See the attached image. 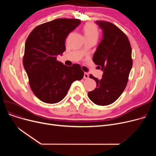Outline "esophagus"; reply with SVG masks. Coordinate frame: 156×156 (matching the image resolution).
Instances as JSON below:
<instances>
[{
  "label": "esophagus",
  "mask_w": 156,
  "mask_h": 156,
  "mask_svg": "<svg viewBox=\"0 0 156 156\" xmlns=\"http://www.w3.org/2000/svg\"><path fill=\"white\" fill-rule=\"evenodd\" d=\"M84 79H88L89 78V75H88L87 73H84V76H83Z\"/></svg>",
  "instance_id": "1"
}]
</instances>
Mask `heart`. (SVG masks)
<instances>
[{
    "label": "heart",
    "instance_id": "heart-1",
    "mask_svg": "<svg viewBox=\"0 0 156 156\" xmlns=\"http://www.w3.org/2000/svg\"><path fill=\"white\" fill-rule=\"evenodd\" d=\"M83 32L86 38H95L97 40L99 35L98 27L94 23H87L83 27Z\"/></svg>",
    "mask_w": 156,
    "mask_h": 156
}]
</instances>
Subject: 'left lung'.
Segmentation results:
<instances>
[{
  "label": "left lung",
  "instance_id": "left-lung-1",
  "mask_svg": "<svg viewBox=\"0 0 156 156\" xmlns=\"http://www.w3.org/2000/svg\"><path fill=\"white\" fill-rule=\"evenodd\" d=\"M96 23L102 30L103 37L93 61L104 73L101 80L90 75L97 86L88 96L97 105H108L115 102L126 87L133 65L132 47L127 36L114 24L104 21Z\"/></svg>",
  "mask_w": 156,
  "mask_h": 156
}]
</instances>
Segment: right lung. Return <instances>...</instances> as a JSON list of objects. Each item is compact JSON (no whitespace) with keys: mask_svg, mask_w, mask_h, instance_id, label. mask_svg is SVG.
<instances>
[{"mask_svg":"<svg viewBox=\"0 0 156 156\" xmlns=\"http://www.w3.org/2000/svg\"><path fill=\"white\" fill-rule=\"evenodd\" d=\"M80 23L78 19H56L35 27L27 39L23 66L32 92L44 102H60L73 81L83 77L78 64L67 66L57 61L66 50L68 35Z\"/></svg>","mask_w":156,"mask_h":156,"instance_id":"1","label":"right lung"}]
</instances>
